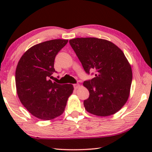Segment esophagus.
<instances>
[{"label":"esophagus","instance_id":"34e87169","mask_svg":"<svg viewBox=\"0 0 152 152\" xmlns=\"http://www.w3.org/2000/svg\"><path fill=\"white\" fill-rule=\"evenodd\" d=\"M73 86H74V88L77 89L79 87V84H73Z\"/></svg>","mask_w":152,"mask_h":152}]
</instances>
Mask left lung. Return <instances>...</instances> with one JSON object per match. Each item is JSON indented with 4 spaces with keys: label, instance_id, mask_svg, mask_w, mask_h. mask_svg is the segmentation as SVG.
<instances>
[{
    "label": "left lung",
    "instance_id": "left-lung-1",
    "mask_svg": "<svg viewBox=\"0 0 152 152\" xmlns=\"http://www.w3.org/2000/svg\"><path fill=\"white\" fill-rule=\"evenodd\" d=\"M69 43L87 74L95 76L84 81L88 99L85 109L96 116L107 117L121 109L129 96L132 70L122 50L109 41L95 37L70 39Z\"/></svg>",
    "mask_w": 152,
    "mask_h": 152
}]
</instances>
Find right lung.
<instances>
[{
	"instance_id": "right-lung-1",
	"label": "right lung",
	"mask_w": 152,
	"mask_h": 152,
	"mask_svg": "<svg viewBox=\"0 0 152 152\" xmlns=\"http://www.w3.org/2000/svg\"><path fill=\"white\" fill-rule=\"evenodd\" d=\"M66 39H52L29 48L21 56L15 72L18 96L31 114L42 120H51L64 111L72 84H60L51 78L54 60Z\"/></svg>"
}]
</instances>
